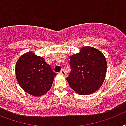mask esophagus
<instances>
[{
  "label": "esophagus",
  "mask_w": 126,
  "mask_h": 126,
  "mask_svg": "<svg viewBox=\"0 0 126 126\" xmlns=\"http://www.w3.org/2000/svg\"><path fill=\"white\" fill-rule=\"evenodd\" d=\"M59 74L61 75H63V76H65V75H66V72H65L63 69H62V70L59 72Z\"/></svg>",
  "instance_id": "1"
}]
</instances>
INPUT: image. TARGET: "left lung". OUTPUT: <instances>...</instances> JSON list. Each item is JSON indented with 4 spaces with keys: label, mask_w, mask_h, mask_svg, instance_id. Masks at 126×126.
<instances>
[{
    "label": "left lung",
    "mask_w": 126,
    "mask_h": 126,
    "mask_svg": "<svg viewBox=\"0 0 126 126\" xmlns=\"http://www.w3.org/2000/svg\"><path fill=\"white\" fill-rule=\"evenodd\" d=\"M69 59L71 71L67 80L74 91L86 95L101 86L107 73V61L103 53L91 46H84Z\"/></svg>",
    "instance_id": "obj_1"
}]
</instances>
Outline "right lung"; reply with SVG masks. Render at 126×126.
Segmentation results:
<instances>
[{"label":"right lung","instance_id":"obj_1","mask_svg":"<svg viewBox=\"0 0 126 126\" xmlns=\"http://www.w3.org/2000/svg\"><path fill=\"white\" fill-rule=\"evenodd\" d=\"M56 75L44 58L31 51L22 55L16 64V76L25 92L39 97L51 88Z\"/></svg>","mask_w":126,"mask_h":126}]
</instances>
